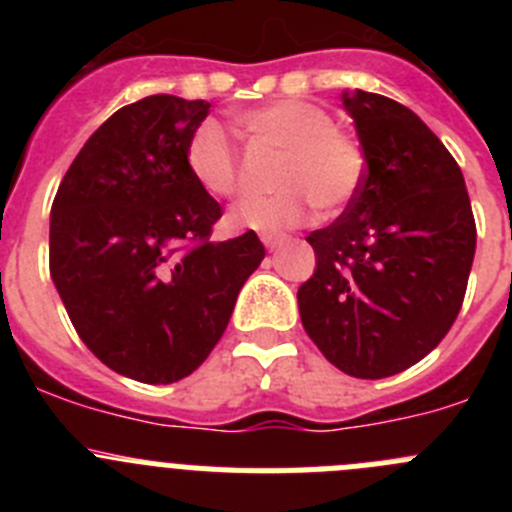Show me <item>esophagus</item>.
<instances>
[{
  "label": "esophagus",
  "mask_w": 512,
  "mask_h": 512,
  "mask_svg": "<svg viewBox=\"0 0 512 512\" xmlns=\"http://www.w3.org/2000/svg\"><path fill=\"white\" fill-rule=\"evenodd\" d=\"M261 241H264V246L269 248V251H277V248L282 246L287 238H284V235H277V233H264L261 235Z\"/></svg>",
  "instance_id": "esophagus-1"
}]
</instances>
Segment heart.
Wrapping results in <instances>:
<instances>
[{
    "mask_svg": "<svg viewBox=\"0 0 512 512\" xmlns=\"http://www.w3.org/2000/svg\"><path fill=\"white\" fill-rule=\"evenodd\" d=\"M238 122L256 138L282 148V156L274 166L277 192L238 202L228 215L230 228L282 233L305 223L312 202L320 212H336L356 197L364 179V151L354 135L333 125L323 107L277 99L241 112ZM184 164L212 197L238 192V153L217 122L207 120L194 130Z\"/></svg>",
    "mask_w": 512,
    "mask_h": 512,
    "instance_id": "heart-1",
    "label": "heart"
}]
</instances>
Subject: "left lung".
Instances as JSON below:
<instances>
[{
  "label": "left lung",
  "mask_w": 512,
  "mask_h": 512,
  "mask_svg": "<svg viewBox=\"0 0 512 512\" xmlns=\"http://www.w3.org/2000/svg\"><path fill=\"white\" fill-rule=\"evenodd\" d=\"M366 171L328 228L312 230L315 274L297 292L307 336L359 379L405 372L449 333L477 228L459 164L405 104L343 92Z\"/></svg>",
  "instance_id": "8db88e82"
}]
</instances>
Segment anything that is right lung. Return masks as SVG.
I'll return each mask as SVG.
<instances>
[{"mask_svg":"<svg viewBox=\"0 0 512 512\" xmlns=\"http://www.w3.org/2000/svg\"><path fill=\"white\" fill-rule=\"evenodd\" d=\"M205 99L125 104L84 143L51 207V277L102 364L171 384L210 356L266 256L259 235L210 241L223 210L184 164Z\"/></svg>","mask_w":512,"mask_h":512,"instance_id":"1","label":"right lung"}]
</instances>
